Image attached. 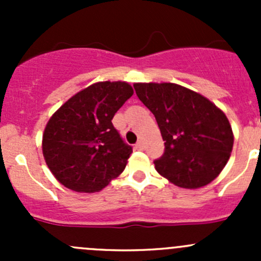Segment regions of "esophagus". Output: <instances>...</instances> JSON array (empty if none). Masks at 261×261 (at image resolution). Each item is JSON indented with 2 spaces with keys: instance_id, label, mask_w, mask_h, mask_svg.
Instances as JSON below:
<instances>
[{
  "instance_id": "1",
  "label": "esophagus",
  "mask_w": 261,
  "mask_h": 261,
  "mask_svg": "<svg viewBox=\"0 0 261 261\" xmlns=\"http://www.w3.org/2000/svg\"><path fill=\"white\" fill-rule=\"evenodd\" d=\"M135 149L136 150H143L144 149V143H143V141H139V143L135 145Z\"/></svg>"
}]
</instances>
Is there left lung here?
Returning a JSON list of instances; mask_svg holds the SVG:
<instances>
[{
    "label": "left lung",
    "mask_w": 261,
    "mask_h": 261,
    "mask_svg": "<svg viewBox=\"0 0 261 261\" xmlns=\"http://www.w3.org/2000/svg\"><path fill=\"white\" fill-rule=\"evenodd\" d=\"M139 99L155 116L165 141L155 169L175 186L196 189L218 177L230 159L233 134L210 99L175 83H135Z\"/></svg>",
    "instance_id": "8db88e82"
}]
</instances>
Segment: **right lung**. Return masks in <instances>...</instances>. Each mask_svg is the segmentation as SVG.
<instances>
[{"label": "right lung", "mask_w": 261, "mask_h": 261, "mask_svg": "<svg viewBox=\"0 0 261 261\" xmlns=\"http://www.w3.org/2000/svg\"><path fill=\"white\" fill-rule=\"evenodd\" d=\"M133 94L126 82H98L70 97L50 117L43 155L63 186L93 193L123 172L133 147L121 139L112 118Z\"/></svg>", "instance_id": "add662e5"}]
</instances>
